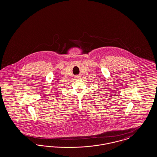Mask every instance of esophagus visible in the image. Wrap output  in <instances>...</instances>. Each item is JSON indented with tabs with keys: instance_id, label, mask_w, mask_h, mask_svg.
<instances>
[{
	"instance_id": "34e87169",
	"label": "esophagus",
	"mask_w": 157,
	"mask_h": 157,
	"mask_svg": "<svg viewBox=\"0 0 157 157\" xmlns=\"http://www.w3.org/2000/svg\"><path fill=\"white\" fill-rule=\"evenodd\" d=\"M79 77H80V76H76V78H79Z\"/></svg>"
}]
</instances>
